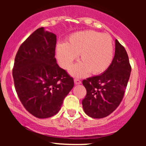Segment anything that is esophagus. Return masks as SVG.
Returning a JSON list of instances; mask_svg holds the SVG:
<instances>
[{"label": "esophagus", "mask_w": 146, "mask_h": 146, "mask_svg": "<svg viewBox=\"0 0 146 146\" xmlns=\"http://www.w3.org/2000/svg\"><path fill=\"white\" fill-rule=\"evenodd\" d=\"M82 82H81V81L79 79H74V84L76 85H78V84H80Z\"/></svg>", "instance_id": "34e87169"}]
</instances>
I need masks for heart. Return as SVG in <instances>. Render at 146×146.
I'll return each mask as SVG.
<instances>
[{
	"label": "heart",
	"mask_w": 146,
	"mask_h": 146,
	"mask_svg": "<svg viewBox=\"0 0 146 146\" xmlns=\"http://www.w3.org/2000/svg\"><path fill=\"white\" fill-rule=\"evenodd\" d=\"M79 54V62L70 70L74 76L81 77L90 72L98 75L104 72L112 62L113 44L107 34L94 31L77 32L68 37L66 42L56 47V56L60 67L68 70Z\"/></svg>",
	"instance_id": "1"
}]
</instances>
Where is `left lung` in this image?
I'll return each mask as SVG.
<instances>
[{"instance_id": "obj_1", "label": "left lung", "mask_w": 146, "mask_h": 146, "mask_svg": "<svg viewBox=\"0 0 146 146\" xmlns=\"http://www.w3.org/2000/svg\"><path fill=\"white\" fill-rule=\"evenodd\" d=\"M131 70L126 50L115 40V55L110 67L102 74L82 81L87 92L82 106L88 116L102 118L117 108L123 99Z\"/></svg>"}]
</instances>
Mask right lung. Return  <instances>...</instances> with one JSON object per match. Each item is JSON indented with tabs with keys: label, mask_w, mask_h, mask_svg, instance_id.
I'll return each instance as SVG.
<instances>
[{
	"label": "right lung",
	"mask_w": 146,
	"mask_h": 146,
	"mask_svg": "<svg viewBox=\"0 0 146 146\" xmlns=\"http://www.w3.org/2000/svg\"><path fill=\"white\" fill-rule=\"evenodd\" d=\"M56 36L38 29L22 44L15 59L13 76L16 91L26 110L38 118L58 112L74 80L55 58Z\"/></svg>",
	"instance_id": "1"
}]
</instances>
